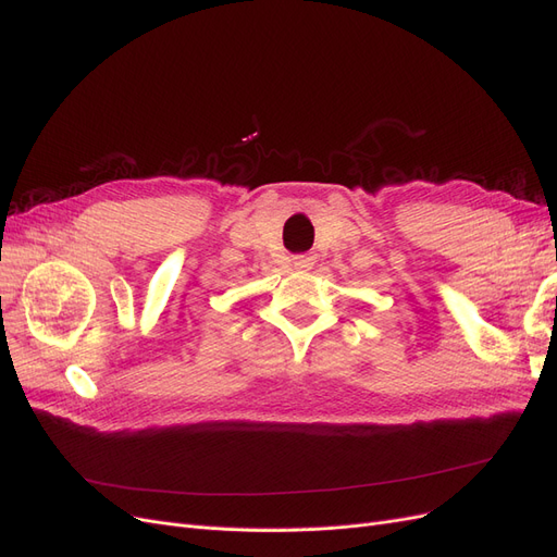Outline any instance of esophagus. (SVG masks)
<instances>
[{"label":"esophagus","mask_w":557,"mask_h":557,"mask_svg":"<svg viewBox=\"0 0 557 557\" xmlns=\"http://www.w3.org/2000/svg\"><path fill=\"white\" fill-rule=\"evenodd\" d=\"M294 268H298V271H310V268L314 265V255H296L292 259Z\"/></svg>","instance_id":"1"}]
</instances>
